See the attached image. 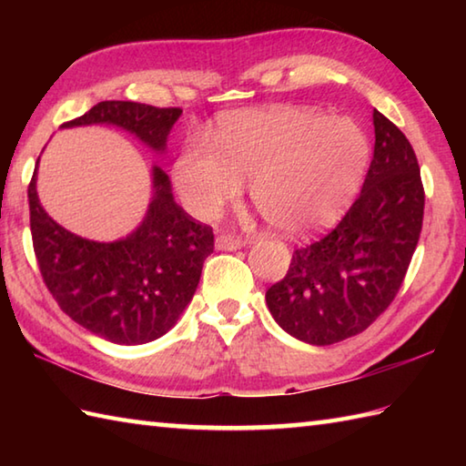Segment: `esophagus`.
I'll use <instances>...</instances> for the list:
<instances>
[{
    "label": "esophagus",
    "mask_w": 466,
    "mask_h": 466,
    "mask_svg": "<svg viewBox=\"0 0 466 466\" xmlns=\"http://www.w3.org/2000/svg\"><path fill=\"white\" fill-rule=\"evenodd\" d=\"M246 244L240 236H232V234H220L216 236V248L218 250H238Z\"/></svg>",
    "instance_id": "34e87169"
}]
</instances>
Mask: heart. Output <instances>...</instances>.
<instances>
[{
    "label": "heart",
    "instance_id": "1",
    "mask_svg": "<svg viewBox=\"0 0 466 466\" xmlns=\"http://www.w3.org/2000/svg\"><path fill=\"white\" fill-rule=\"evenodd\" d=\"M370 162V142L349 117L309 107L224 116L214 150L187 146L174 180L187 208L214 218L252 182L250 196L276 230L304 234L346 212Z\"/></svg>",
    "mask_w": 466,
    "mask_h": 466
}]
</instances>
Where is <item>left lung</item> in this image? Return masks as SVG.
I'll return each instance as SVG.
<instances>
[{
    "mask_svg": "<svg viewBox=\"0 0 466 466\" xmlns=\"http://www.w3.org/2000/svg\"><path fill=\"white\" fill-rule=\"evenodd\" d=\"M374 154L360 196L324 238L292 254L266 304L294 339L329 346L360 334L389 309L417 250L424 187L410 142L372 112Z\"/></svg>",
    "mask_w": 466,
    "mask_h": 466,
    "instance_id": "1",
    "label": "left lung"
}]
</instances>
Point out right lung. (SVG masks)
Instances as JSON below:
<instances>
[{
  "mask_svg": "<svg viewBox=\"0 0 466 466\" xmlns=\"http://www.w3.org/2000/svg\"><path fill=\"white\" fill-rule=\"evenodd\" d=\"M180 114V107L112 100L96 104L62 127L117 126L164 154ZM35 176L37 166L27 187L34 252L59 309L114 344H146L164 336L192 300L204 260L214 252L212 228L176 204L170 177L154 166V194L142 224L116 242L87 240L47 216Z\"/></svg>",
  "mask_w": 466,
  "mask_h": 466,
  "instance_id": "right-lung-1",
  "label": "right lung"
}]
</instances>
